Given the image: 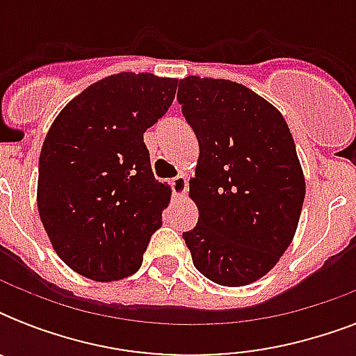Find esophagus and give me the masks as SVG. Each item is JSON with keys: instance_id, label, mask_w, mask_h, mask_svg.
I'll use <instances>...</instances> for the list:
<instances>
[{"instance_id": "34e87169", "label": "esophagus", "mask_w": 356, "mask_h": 356, "mask_svg": "<svg viewBox=\"0 0 356 356\" xmlns=\"http://www.w3.org/2000/svg\"><path fill=\"white\" fill-rule=\"evenodd\" d=\"M170 186H172L173 194L175 195H184L186 194V177L184 175H177L170 181Z\"/></svg>"}]
</instances>
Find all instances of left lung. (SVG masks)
I'll list each match as a JSON object with an SVG mask.
<instances>
[{"label":"left lung","mask_w":356,"mask_h":356,"mask_svg":"<svg viewBox=\"0 0 356 356\" xmlns=\"http://www.w3.org/2000/svg\"><path fill=\"white\" fill-rule=\"evenodd\" d=\"M177 102L200 142L190 179L200 218L184 242L207 279L243 286L279 262L298 229L305 177L292 133L271 103L233 81L186 77Z\"/></svg>","instance_id":"left-lung-1"}]
</instances>
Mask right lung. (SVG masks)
Listing matches in <instances>:
<instances>
[{"label":"right lung","mask_w":356,"mask_h":356,"mask_svg":"<svg viewBox=\"0 0 356 356\" xmlns=\"http://www.w3.org/2000/svg\"><path fill=\"white\" fill-rule=\"evenodd\" d=\"M177 79L118 74L60 111L38 161V212L57 254L92 281L138 270L172 190L151 172L144 133L166 114Z\"/></svg>","instance_id":"obj_1"}]
</instances>
